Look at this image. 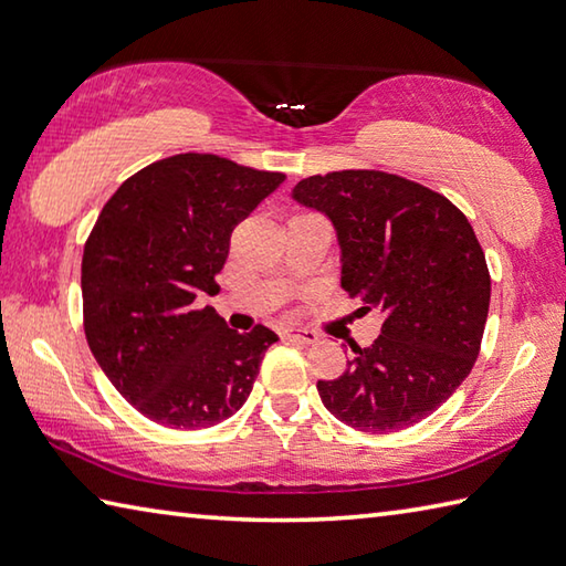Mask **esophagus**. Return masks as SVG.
I'll return each mask as SVG.
<instances>
[{
	"mask_svg": "<svg viewBox=\"0 0 566 566\" xmlns=\"http://www.w3.org/2000/svg\"><path fill=\"white\" fill-rule=\"evenodd\" d=\"M283 337L297 339V343H305V345L317 343V333H313V329H305V327H285Z\"/></svg>",
	"mask_w": 566,
	"mask_h": 566,
	"instance_id": "obj_1",
	"label": "esophagus"
}]
</instances>
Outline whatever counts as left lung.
<instances>
[{
  "mask_svg": "<svg viewBox=\"0 0 566 566\" xmlns=\"http://www.w3.org/2000/svg\"><path fill=\"white\" fill-rule=\"evenodd\" d=\"M333 221L339 285L361 313H384L369 347L352 345L343 377L317 381L325 409L367 433L431 416L471 375L488 319L485 253L461 209L399 175L343 169L293 189Z\"/></svg>",
  "mask_w": 566,
  "mask_h": 566,
  "instance_id": "1",
  "label": "left lung"
}]
</instances>
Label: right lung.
Instances as JSON below:
<instances>
[{
	"label": "right lung",
	"mask_w": 566,
	"mask_h": 566,
	"mask_svg": "<svg viewBox=\"0 0 566 566\" xmlns=\"http://www.w3.org/2000/svg\"><path fill=\"white\" fill-rule=\"evenodd\" d=\"M285 175L217 155H175L117 187L83 249V329L125 401L169 429H209L249 399L279 335L237 333L201 297L231 231Z\"/></svg>",
	"instance_id": "1"
}]
</instances>
